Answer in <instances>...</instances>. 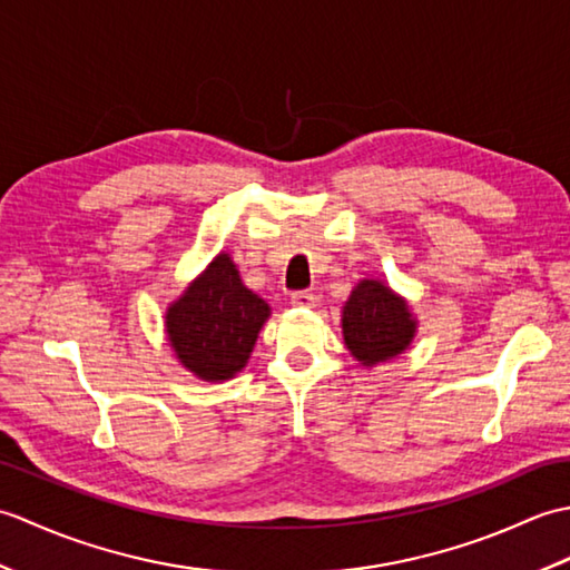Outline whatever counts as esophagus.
Here are the masks:
<instances>
[{
  "instance_id": "1",
  "label": "esophagus",
  "mask_w": 570,
  "mask_h": 570,
  "mask_svg": "<svg viewBox=\"0 0 570 570\" xmlns=\"http://www.w3.org/2000/svg\"><path fill=\"white\" fill-rule=\"evenodd\" d=\"M292 304L298 308H316L318 306V296L313 292H298L292 296Z\"/></svg>"
}]
</instances>
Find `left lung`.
I'll return each instance as SVG.
<instances>
[{
	"label": "left lung",
	"instance_id": "left-lung-1",
	"mask_svg": "<svg viewBox=\"0 0 570 570\" xmlns=\"http://www.w3.org/2000/svg\"><path fill=\"white\" fill-rule=\"evenodd\" d=\"M343 341L362 367H377L406 353L419 321L409 301L382 278H360L343 304Z\"/></svg>",
	"mask_w": 570,
	"mask_h": 570
}]
</instances>
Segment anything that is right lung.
<instances>
[{
  "label": "right lung",
  "instance_id": "obj_1",
  "mask_svg": "<svg viewBox=\"0 0 570 570\" xmlns=\"http://www.w3.org/2000/svg\"><path fill=\"white\" fill-rule=\"evenodd\" d=\"M272 308L242 284L237 264L220 252L166 308V337L176 360L203 382L233 380L247 367Z\"/></svg>",
  "mask_w": 570,
  "mask_h": 570
}]
</instances>
